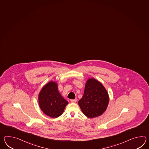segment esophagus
Masks as SVG:
<instances>
[{"label":"esophagus","mask_w":149,"mask_h":149,"mask_svg":"<svg viewBox=\"0 0 149 149\" xmlns=\"http://www.w3.org/2000/svg\"><path fill=\"white\" fill-rule=\"evenodd\" d=\"M76 101H77V99H72L71 100H70V102H72V103H75L76 102Z\"/></svg>","instance_id":"esophagus-1"}]
</instances>
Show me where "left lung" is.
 Instances as JSON below:
<instances>
[{"mask_svg": "<svg viewBox=\"0 0 149 149\" xmlns=\"http://www.w3.org/2000/svg\"><path fill=\"white\" fill-rule=\"evenodd\" d=\"M105 88L98 80L90 78L86 81L84 94L78 102L83 113L89 118L102 115L109 103Z\"/></svg>", "mask_w": 149, "mask_h": 149, "instance_id": "left-lung-1", "label": "left lung"}]
</instances>
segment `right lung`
<instances>
[{
	"label": "right lung",
	"mask_w": 149,
	"mask_h": 149,
	"mask_svg": "<svg viewBox=\"0 0 149 149\" xmlns=\"http://www.w3.org/2000/svg\"><path fill=\"white\" fill-rule=\"evenodd\" d=\"M38 103L40 109L45 114L56 118L63 114L68 102L59 92L57 83L51 81L46 83L40 91Z\"/></svg>",
	"instance_id": "right-lung-1"
}]
</instances>
